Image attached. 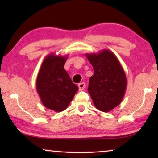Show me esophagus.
Wrapping results in <instances>:
<instances>
[{"label":"esophagus","instance_id":"1","mask_svg":"<svg viewBox=\"0 0 158 158\" xmlns=\"http://www.w3.org/2000/svg\"><path fill=\"white\" fill-rule=\"evenodd\" d=\"M85 87V83H81L78 84V88H79V90H84V88Z\"/></svg>","mask_w":158,"mask_h":158}]
</instances>
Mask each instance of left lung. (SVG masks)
<instances>
[{
	"mask_svg": "<svg viewBox=\"0 0 158 158\" xmlns=\"http://www.w3.org/2000/svg\"><path fill=\"white\" fill-rule=\"evenodd\" d=\"M94 68L88 91L96 109L109 112L122 102L126 91L127 81L118 58L108 49L98 53L86 54Z\"/></svg>",
	"mask_w": 158,
	"mask_h": 158,
	"instance_id": "obj_1",
	"label": "left lung"
}]
</instances>
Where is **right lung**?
Wrapping results in <instances>:
<instances>
[{
    "label": "right lung",
    "instance_id": "obj_1",
    "mask_svg": "<svg viewBox=\"0 0 158 158\" xmlns=\"http://www.w3.org/2000/svg\"><path fill=\"white\" fill-rule=\"evenodd\" d=\"M68 56L49 54L44 58L36 81L43 105L56 112L66 109L78 87L73 83L64 66Z\"/></svg>",
    "mask_w": 158,
    "mask_h": 158
}]
</instances>
